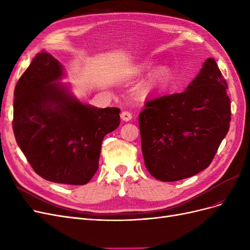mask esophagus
Returning a JSON list of instances; mask_svg holds the SVG:
<instances>
[{"label":"esophagus","instance_id":"34e87169","mask_svg":"<svg viewBox=\"0 0 250 250\" xmlns=\"http://www.w3.org/2000/svg\"><path fill=\"white\" fill-rule=\"evenodd\" d=\"M121 119L125 121V122H127V121H130L132 119V115L129 111L125 110V111H122V113H121Z\"/></svg>","mask_w":250,"mask_h":250}]
</instances>
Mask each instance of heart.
<instances>
[{"instance_id":"b5f03b06","label":"heart","mask_w":250,"mask_h":250,"mask_svg":"<svg viewBox=\"0 0 250 250\" xmlns=\"http://www.w3.org/2000/svg\"><path fill=\"white\" fill-rule=\"evenodd\" d=\"M156 63L154 62H147L140 67L141 72H150L154 70L156 67ZM172 78V71L168 66H162L158 69L152 76L150 77L148 82L143 87V94L148 95L149 93L152 92V90L163 88L168 84Z\"/></svg>"}]
</instances>
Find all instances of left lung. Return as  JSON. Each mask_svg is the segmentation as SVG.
<instances>
[{
  "instance_id": "8db88e82",
  "label": "left lung",
  "mask_w": 250,
  "mask_h": 250,
  "mask_svg": "<svg viewBox=\"0 0 250 250\" xmlns=\"http://www.w3.org/2000/svg\"><path fill=\"white\" fill-rule=\"evenodd\" d=\"M228 84L214 58L179 94L148 100L139 116L142 152L149 173L177 181L207 169L229 129Z\"/></svg>"
}]
</instances>
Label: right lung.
I'll return each mask as SVG.
<instances>
[{"instance_id":"right-lung-1","label":"right lung","mask_w":250,"mask_h":250,"mask_svg":"<svg viewBox=\"0 0 250 250\" xmlns=\"http://www.w3.org/2000/svg\"><path fill=\"white\" fill-rule=\"evenodd\" d=\"M63 66L41 52L14 88L12 128L36 174L82 186L99 168L102 141L120 125V108L83 104L58 82Z\"/></svg>"}]
</instances>
